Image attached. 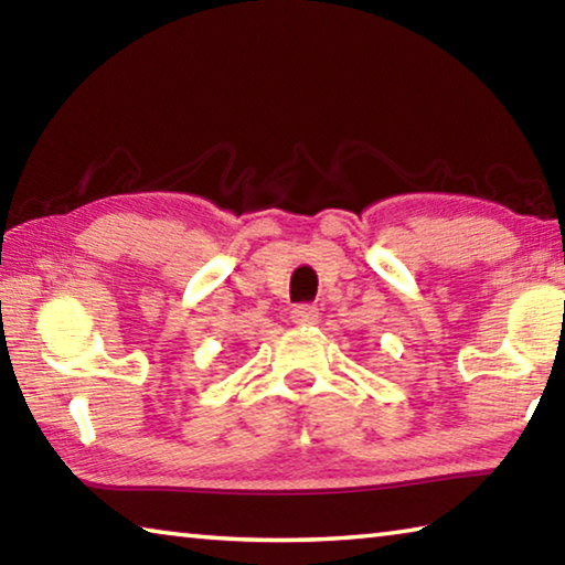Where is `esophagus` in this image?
<instances>
[{
    "instance_id": "esophagus-1",
    "label": "esophagus",
    "mask_w": 565,
    "mask_h": 565,
    "mask_svg": "<svg viewBox=\"0 0 565 565\" xmlns=\"http://www.w3.org/2000/svg\"><path fill=\"white\" fill-rule=\"evenodd\" d=\"M291 321L296 323V327H313V323H319V309L309 303L296 306V309L291 311Z\"/></svg>"
}]
</instances>
